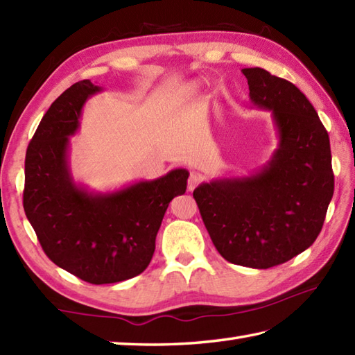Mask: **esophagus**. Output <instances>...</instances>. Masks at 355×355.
Returning <instances> with one entry per match:
<instances>
[{"instance_id":"esophagus-1","label":"esophagus","mask_w":355,"mask_h":355,"mask_svg":"<svg viewBox=\"0 0 355 355\" xmlns=\"http://www.w3.org/2000/svg\"><path fill=\"white\" fill-rule=\"evenodd\" d=\"M201 180H202V177L200 175L198 172H192L189 175V180H187V189L192 192L195 187H197L201 183Z\"/></svg>"}]
</instances>
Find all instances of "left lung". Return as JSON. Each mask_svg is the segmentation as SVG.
Here are the masks:
<instances>
[{
    "mask_svg": "<svg viewBox=\"0 0 355 355\" xmlns=\"http://www.w3.org/2000/svg\"><path fill=\"white\" fill-rule=\"evenodd\" d=\"M243 73L252 108L271 112L277 148L259 171L201 183L193 198L225 261L270 268L319 236L334 193L329 137L296 85L259 67Z\"/></svg>",
    "mask_w": 355,
    "mask_h": 355,
    "instance_id": "left-lung-1",
    "label": "left lung"
}]
</instances>
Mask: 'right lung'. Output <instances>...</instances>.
Listing matches in <instances>:
<instances>
[{"label":"right lung","instance_id":"1","mask_svg":"<svg viewBox=\"0 0 355 355\" xmlns=\"http://www.w3.org/2000/svg\"><path fill=\"white\" fill-rule=\"evenodd\" d=\"M102 87L76 82L51 103L28 143L24 210L45 254L69 273L94 285L140 275L155 250L166 209L187 187L189 172L172 169L108 192L76 183L70 168V137L82 108Z\"/></svg>","mask_w":355,"mask_h":355}]
</instances>
